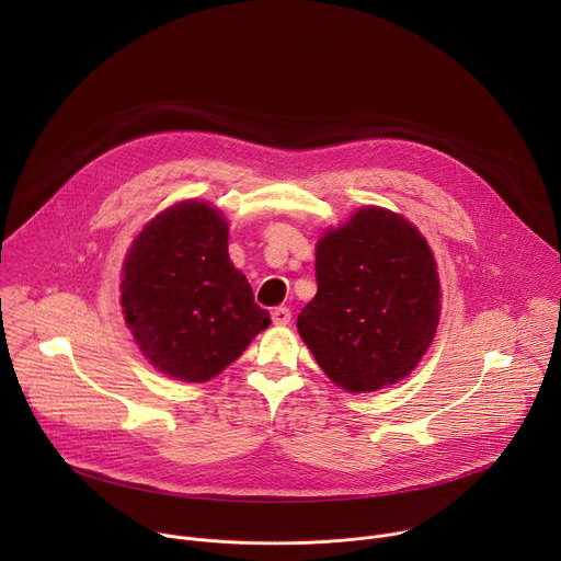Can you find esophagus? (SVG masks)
Here are the masks:
<instances>
[{
    "mask_svg": "<svg viewBox=\"0 0 561 561\" xmlns=\"http://www.w3.org/2000/svg\"><path fill=\"white\" fill-rule=\"evenodd\" d=\"M271 317H273V324L286 327V324L290 322V310H288L286 306H277V308L271 312Z\"/></svg>",
    "mask_w": 561,
    "mask_h": 561,
    "instance_id": "1",
    "label": "esophagus"
}]
</instances>
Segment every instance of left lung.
Segmentation results:
<instances>
[{"instance_id":"obj_1","label":"left lung","mask_w":561,"mask_h":561,"mask_svg":"<svg viewBox=\"0 0 561 561\" xmlns=\"http://www.w3.org/2000/svg\"><path fill=\"white\" fill-rule=\"evenodd\" d=\"M317 295L297 331L333 383L373 392L404 379L439 322V277L426 239L404 217L359 208L317 244Z\"/></svg>"}]
</instances>
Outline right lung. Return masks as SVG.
<instances>
[{
  "label": "right lung",
  "mask_w": 561,
  "mask_h": 561,
  "mask_svg": "<svg viewBox=\"0 0 561 561\" xmlns=\"http://www.w3.org/2000/svg\"><path fill=\"white\" fill-rule=\"evenodd\" d=\"M122 308L146 359L193 383L219 375L271 324L228 257V221L204 202L167 208L135 237Z\"/></svg>",
  "instance_id": "1"
}]
</instances>
